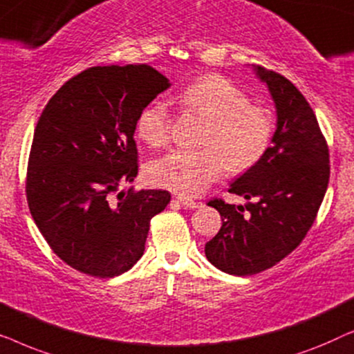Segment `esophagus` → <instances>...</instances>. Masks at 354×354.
<instances>
[{
  "label": "esophagus",
  "mask_w": 354,
  "mask_h": 354,
  "mask_svg": "<svg viewBox=\"0 0 354 354\" xmlns=\"http://www.w3.org/2000/svg\"><path fill=\"white\" fill-rule=\"evenodd\" d=\"M177 201L180 203L183 207H190V209H196V207H200V205H201V203L193 201V200H190V198H185V196H177Z\"/></svg>",
  "instance_id": "esophagus-1"
}]
</instances>
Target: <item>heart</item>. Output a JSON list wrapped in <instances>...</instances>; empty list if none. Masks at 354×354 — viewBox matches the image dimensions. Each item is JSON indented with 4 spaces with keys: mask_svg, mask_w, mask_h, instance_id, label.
Instances as JSON below:
<instances>
[{
    "mask_svg": "<svg viewBox=\"0 0 354 354\" xmlns=\"http://www.w3.org/2000/svg\"><path fill=\"white\" fill-rule=\"evenodd\" d=\"M188 111L206 119L200 149H176L156 159L149 177L159 187L182 196L205 192L222 167L232 174L256 166L269 149L274 114L266 106L250 103V96L225 77L211 74L192 82L180 93ZM138 137L149 147H162L171 138V113L161 101L148 104L137 119Z\"/></svg>",
    "mask_w": 354,
    "mask_h": 354,
    "instance_id": "1",
    "label": "heart"
}]
</instances>
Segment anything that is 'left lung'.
Returning a JSON list of instances; mask_svg holds the SVG:
<instances>
[{
    "mask_svg": "<svg viewBox=\"0 0 354 354\" xmlns=\"http://www.w3.org/2000/svg\"><path fill=\"white\" fill-rule=\"evenodd\" d=\"M254 71L275 103L277 130L263 159L229 188L253 201L207 203L219 211L222 227L206 243V258L222 272L241 277L272 268L301 243L330 177L327 142L301 91L277 72L259 66Z\"/></svg>",
    "mask_w": 354,
    "mask_h": 354,
    "instance_id": "1",
    "label": "left lung"
}]
</instances>
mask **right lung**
Segmentation results:
<instances>
[{
    "mask_svg": "<svg viewBox=\"0 0 354 354\" xmlns=\"http://www.w3.org/2000/svg\"><path fill=\"white\" fill-rule=\"evenodd\" d=\"M171 84L147 64L90 67L53 95L28 156L30 214L50 248L91 277L120 275L142 258L166 190L129 188L138 174L133 140L142 111Z\"/></svg>",
    "mask_w": 354,
    "mask_h": 354,
    "instance_id": "right-lung-1",
    "label": "right lung"
}]
</instances>
